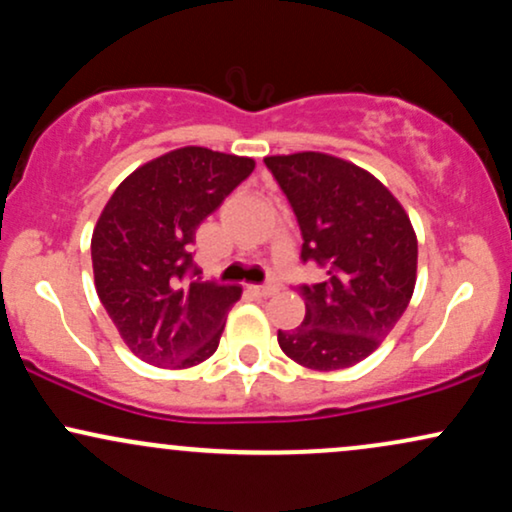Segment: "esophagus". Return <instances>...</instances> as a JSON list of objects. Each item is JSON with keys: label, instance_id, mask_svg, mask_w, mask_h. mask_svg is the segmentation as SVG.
I'll list each match as a JSON object with an SVG mask.
<instances>
[{"label": "esophagus", "instance_id": "esophagus-1", "mask_svg": "<svg viewBox=\"0 0 512 512\" xmlns=\"http://www.w3.org/2000/svg\"><path fill=\"white\" fill-rule=\"evenodd\" d=\"M248 291L257 298H269V296H274V293H276L274 286H248Z\"/></svg>", "mask_w": 512, "mask_h": 512}]
</instances>
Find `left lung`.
Returning a JSON list of instances; mask_svg holds the SVG:
<instances>
[{
	"instance_id": "1",
	"label": "left lung",
	"mask_w": 512,
	"mask_h": 512,
	"mask_svg": "<svg viewBox=\"0 0 512 512\" xmlns=\"http://www.w3.org/2000/svg\"><path fill=\"white\" fill-rule=\"evenodd\" d=\"M303 236V262L327 279L301 286L305 317L279 346L298 366L342 370L383 344L416 286L414 226L397 197L368 170L322 151L267 156Z\"/></svg>"
}]
</instances>
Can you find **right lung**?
<instances>
[{"label": "right lung", "mask_w": 512, "mask_h": 512, "mask_svg": "<svg viewBox=\"0 0 512 512\" xmlns=\"http://www.w3.org/2000/svg\"><path fill=\"white\" fill-rule=\"evenodd\" d=\"M255 170L248 156L182 146L117 185L91 238L96 293L134 356L192 368L219 349L240 286L202 281L195 231Z\"/></svg>", "instance_id": "obj_1"}]
</instances>
